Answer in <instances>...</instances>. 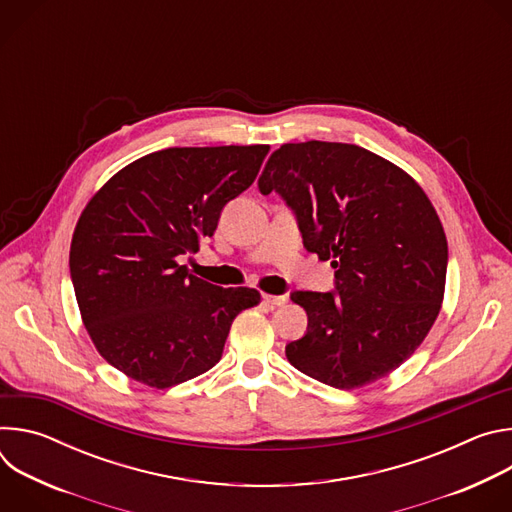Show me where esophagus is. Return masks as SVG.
Wrapping results in <instances>:
<instances>
[{
    "instance_id": "1",
    "label": "esophagus",
    "mask_w": 512,
    "mask_h": 512,
    "mask_svg": "<svg viewBox=\"0 0 512 512\" xmlns=\"http://www.w3.org/2000/svg\"><path fill=\"white\" fill-rule=\"evenodd\" d=\"M261 298H263L265 304H269V306H273V308H275V306H283V304L287 302L285 296H273V294H263Z\"/></svg>"
}]
</instances>
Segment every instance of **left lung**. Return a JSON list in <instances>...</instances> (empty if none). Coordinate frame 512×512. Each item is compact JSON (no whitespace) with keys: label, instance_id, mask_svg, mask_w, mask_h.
<instances>
[{"label":"left lung","instance_id":"left-lung-1","mask_svg":"<svg viewBox=\"0 0 512 512\" xmlns=\"http://www.w3.org/2000/svg\"><path fill=\"white\" fill-rule=\"evenodd\" d=\"M296 212L304 247L330 259L336 291H294L308 330L285 346L304 375L358 389L415 352L440 314L448 241L433 204L399 166L352 143H283L259 178Z\"/></svg>","mask_w":512,"mask_h":512}]
</instances>
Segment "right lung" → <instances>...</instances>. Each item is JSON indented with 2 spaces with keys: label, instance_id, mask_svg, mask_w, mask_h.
I'll return each mask as SVG.
<instances>
[{
  "label": "right lung",
  "instance_id": "1",
  "mask_svg": "<svg viewBox=\"0 0 512 512\" xmlns=\"http://www.w3.org/2000/svg\"><path fill=\"white\" fill-rule=\"evenodd\" d=\"M269 145L168 148L119 170L85 206L70 277L99 354L129 379L168 389L221 360L253 287H218L178 259L198 253L221 210L259 174Z\"/></svg>",
  "mask_w": 512,
  "mask_h": 512
}]
</instances>
